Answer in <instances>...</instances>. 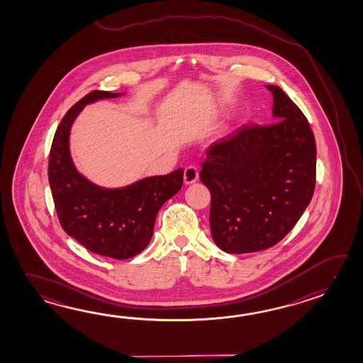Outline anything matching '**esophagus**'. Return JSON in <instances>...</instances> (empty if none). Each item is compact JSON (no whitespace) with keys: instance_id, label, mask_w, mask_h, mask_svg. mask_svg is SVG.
Returning <instances> with one entry per match:
<instances>
[{"instance_id":"34e87169","label":"esophagus","mask_w":363,"mask_h":363,"mask_svg":"<svg viewBox=\"0 0 363 363\" xmlns=\"http://www.w3.org/2000/svg\"><path fill=\"white\" fill-rule=\"evenodd\" d=\"M199 179V170L196 166H188L184 169L185 184H193Z\"/></svg>"}]
</instances>
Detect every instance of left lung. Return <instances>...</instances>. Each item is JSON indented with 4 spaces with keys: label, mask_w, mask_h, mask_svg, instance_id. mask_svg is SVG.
Here are the masks:
<instances>
[{
    "label": "left lung",
    "mask_w": 363,
    "mask_h": 363,
    "mask_svg": "<svg viewBox=\"0 0 363 363\" xmlns=\"http://www.w3.org/2000/svg\"><path fill=\"white\" fill-rule=\"evenodd\" d=\"M274 123L242 125L206 150L201 182L211 193L210 230L225 253H253L284 239L315 188L316 145L306 116L278 85Z\"/></svg>",
    "instance_id": "1"
}]
</instances>
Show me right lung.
<instances>
[{"instance_id": "right-lung-1", "label": "right lung", "mask_w": 363, "mask_h": 363, "mask_svg": "<svg viewBox=\"0 0 363 363\" xmlns=\"http://www.w3.org/2000/svg\"><path fill=\"white\" fill-rule=\"evenodd\" d=\"M122 93L93 91L69 108L55 131L48 177L62 228L96 255L127 259L150 242L155 218L166 201L182 189L183 169L150 177L123 188L93 184L77 172L69 155V128L85 105Z\"/></svg>"}]
</instances>
